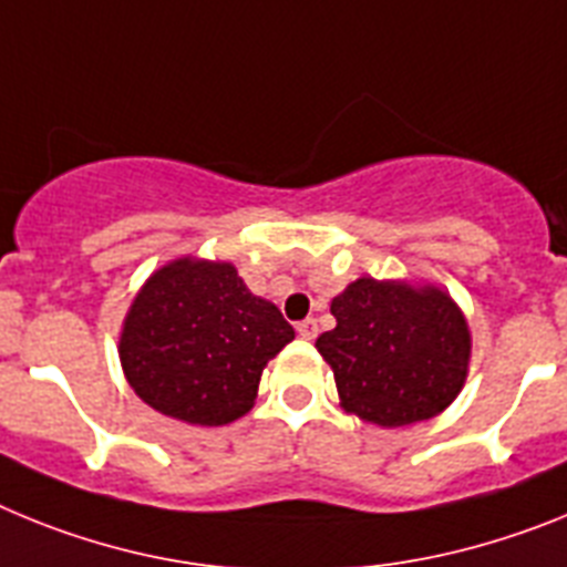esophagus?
I'll return each instance as SVG.
<instances>
[{
    "mask_svg": "<svg viewBox=\"0 0 567 567\" xmlns=\"http://www.w3.org/2000/svg\"><path fill=\"white\" fill-rule=\"evenodd\" d=\"M297 333L302 339H308V342H311V339H317V333H319L317 319H302V322L297 324Z\"/></svg>",
    "mask_w": 567,
    "mask_h": 567,
    "instance_id": "1",
    "label": "esophagus"
}]
</instances>
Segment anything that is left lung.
<instances>
[{
  "label": "left lung",
  "mask_w": 567,
  "mask_h": 567,
  "mask_svg": "<svg viewBox=\"0 0 567 567\" xmlns=\"http://www.w3.org/2000/svg\"><path fill=\"white\" fill-rule=\"evenodd\" d=\"M331 313L337 328L317 339V351L331 365L344 413L402 427L433 420L460 396L471 328L447 290L359 277L333 297Z\"/></svg>",
  "instance_id": "left-lung-1"
}]
</instances>
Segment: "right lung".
<instances>
[{
    "label": "right lung",
    "instance_id": "right-lung-1",
    "mask_svg": "<svg viewBox=\"0 0 567 567\" xmlns=\"http://www.w3.org/2000/svg\"><path fill=\"white\" fill-rule=\"evenodd\" d=\"M293 339L279 308L230 262L179 256L125 313L120 362L145 405L188 425H228L254 408L265 365Z\"/></svg>",
    "mask_w": 567,
    "mask_h": 567
}]
</instances>
